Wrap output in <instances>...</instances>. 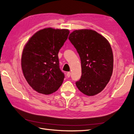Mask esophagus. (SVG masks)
<instances>
[{
	"label": "esophagus",
	"instance_id": "obj_1",
	"mask_svg": "<svg viewBox=\"0 0 134 134\" xmlns=\"http://www.w3.org/2000/svg\"><path fill=\"white\" fill-rule=\"evenodd\" d=\"M70 75H71V72H67V74H66V76L68 77V78H69V77L70 76Z\"/></svg>",
	"mask_w": 134,
	"mask_h": 134
}]
</instances>
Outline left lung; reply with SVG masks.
Returning a JSON list of instances; mask_svg holds the SVG:
<instances>
[{"label":"left lung","mask_w":134,"mask_h":134,"mask_svg":"<svg viewBox=\"0 0 134 134\" xmlns=\"http://www.w3.org/2000/svg\"><path fill=\"white\" fill-rule=\"evenodd\" d=\"M69 40L79 54L82 76L75 84L83 94L93 96L106 87L112 74L113 56L110 44L92 30H75Z\"/></svg>","instance_id":"1"}]
</instances>
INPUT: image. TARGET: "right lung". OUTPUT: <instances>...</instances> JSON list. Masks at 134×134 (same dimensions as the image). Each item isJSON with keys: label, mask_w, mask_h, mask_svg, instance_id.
<instances>
[{"label": "right lung", "mask_w": 134, "mask_h": 134, "mask_svg": "<svg viewBox=\"0 0 134 134\" xmlns=\"http://www.w3.org/2000/svg\"><path fill=\"white\" fill-rule=\"evenodd\" d=\"M66 29L46 28L35 33L23 48V73L34 90L50 94L62 86L64 74L60 69L58 53L68 38Z\"/></svg>", "instance_id": "obj_1"}]
</instances>
